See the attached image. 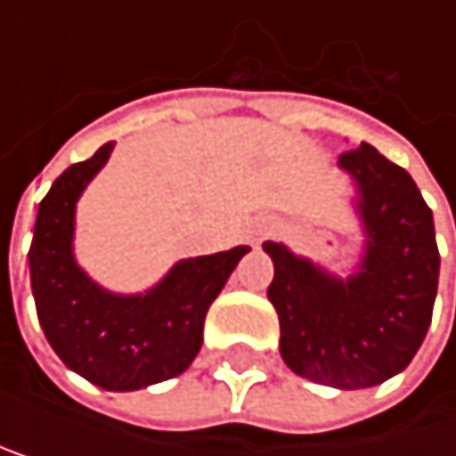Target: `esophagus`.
Masks as SVG:
<instances>
[{"mask_svg":"<svg viewBox=\"0 0 456 456\" xmlns=\"http://www.w3.org/2000/svg\"><path fill=\"white\" fill-rule=\"evenodd\" d=\"M274 231V225H272V220H266V217H261V220H256L253 225H249V239L253 241H264L269 233Z\"/></svg>","mask_w":456,"mask_h":456,"instance_id":"1","label":"esophagus"}]
</instances>
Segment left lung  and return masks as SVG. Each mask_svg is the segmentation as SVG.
Returning a JSON list of instances; mask_svg holds the SVG:
<instances>
[{"instance_id": "1", "label": "left lung", "mask_w": 456, "mask_h": 456, "mask_svg": "<svg viewBox=\"0 0 456 456\" xmlns=\"http://www.w3.org/2000/svg\"><path fill=\"white\" fill-rule=\"evenodd\" d=\"M356 184L364 253L337 277L280 241L269 302L280 318L282 362L313 383L370 389L403 372L424 343L438 293L441 256L432 212L411 174L362 143L339 154Z\"/></svg>"}]
</instances>
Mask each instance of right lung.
I'll use <instances>...</instances> for the list:
<instances>
[{"label": "right lung", "instance_id": "obj_1", "mask_svg": "<svg viewBox=\"0 0 456 456\" xmlns=\"http://www.w3.org/2000/svg\"><path fill=\"white\" fill-rule=\"evenodd\" d=\"M113 141L67 168L37 207L29 277L56 356L105 392H135L182 375L200 351L203 321L249 247L179 261L146 293H110L73 256L76 203L108 163Z\"/></svg>", "mask_w": 456, "mask_h": 456}]
</instances>
